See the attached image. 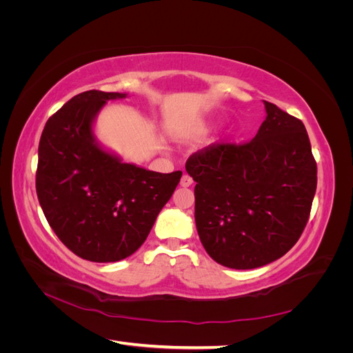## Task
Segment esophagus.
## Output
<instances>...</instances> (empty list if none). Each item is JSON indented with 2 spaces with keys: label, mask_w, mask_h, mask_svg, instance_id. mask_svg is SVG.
<instances>
[{
  "label": "esophagus",
  "mask_w": 353,
  "mask_h": 353,
  "mask_svg": "<svg viewBox=\"0 0 353 353\" xmlns=\"http://www.w3.org/2000/svg\"><path fill=\"white\" fill-rule=\"evenodd\" d=\"M181 187H190L191 184H193V178H191L190 175H187V174H184L183 175V178H181Z\"/></svg>",
  "instance_id": "1"
}]
</instances>
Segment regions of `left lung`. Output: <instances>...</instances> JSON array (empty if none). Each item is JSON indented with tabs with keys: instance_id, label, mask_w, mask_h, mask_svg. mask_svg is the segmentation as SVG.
I'll return each mask as SVG.
<instances>
[{
	"instance_id": "left-lung-1",
	"label": "left lung",
	"mask_w": 353,
	"mask_h": 353,
	"mask_svg": "<svg viewBox=\"0 0 353 353\" xmlns=\"http://www.w3.org/2000/svg\"><path fill=\"white\" fill-rule=\"evenodd\" d=\"M266 117L249 143L212 144L190 156L194 218L210 258L232 270L280 259L306 227L316 163L305 125L263 101Z\"/></svg>"
}]
</instances>
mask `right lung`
Listing matches in <instances>:
<instances>
[{
  "label": "right lung",
  "mask_w": 353,
  "mask_h": 353,
  "mask_svg": "<svg viewBox=\"0 0 353 353\" xmlns=\"http://www.w3.org/2000/svg\"><path fill=\"white\" fill-rule=\"evenodd\" d=\"M126 95L97 90L74 95L47 121L39 140L42 212L60 241L91 262H117L140 249L183 175L126 163L97 141V114Z\"/></svg>",
  "instance_id": "obj_1"
}]
</instances>
